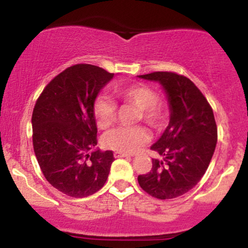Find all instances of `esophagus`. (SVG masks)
Wrapping results in <instances>:
<instances>
[{
	"mask_svg": "<svg viewBox=\"0 0 248 248\" xmlns=\"http://www.w3.org/2000/svg\"><path fill=\"white\" fill-rule=\"evenodd\" d=\"M115 157H132V155L129 154H124V153H114Z\"/></svg>",
	"mask_w": 248,
	"mask_h": 248,
	"instance_id": "34e87169",
	"label": "esophagus"
}]
</instances>
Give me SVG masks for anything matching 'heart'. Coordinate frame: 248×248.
I'll list each match as a JSON object with an SVG mask.
<instances>
[{"label":"heart","instance_id":"b5f03b06","mask_svg":"<svg viewBox=\"0 0 248 248\" xmlns=\"http://www.w3.org/2000/svg\"><path fill=\"white\" fill-rule=\"evenodd\" d=\"M114 94L124 104L139 108V120H143L148 126L155 130H161L167 126L169 108L166 102L158 99L157 91L154 87L143 82H136L127 86H115ZM93 114L98 127L105 129L114 122L115 104L106 95L96 96L93 102ZM149 140L150 134L144 127H119L105 134L102 144L118 153L132 154L138 152Z\"/></svg>","mask_w":248,"mask_h":248}]
</instances>
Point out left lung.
<instances>
[{"label":"left lung","instance_id":"left-lung-1","mask_svg":"<svg viewBox=\"0 0 248 248\" xmlns=\"http://www.w3.org/2000/svg\"><path fill=\"white\" fill-rule=\"evenodd\" d=\"M158 81L166 91L170 121L150 149L162 160L153 158V168L139 175L142 189L153 197L171 199L191 190L205 173L217 143V124L203 93L186 77L175 72L139 76Z\"/></svg>","mask_w":248,"mask_h":248}]
</instances>
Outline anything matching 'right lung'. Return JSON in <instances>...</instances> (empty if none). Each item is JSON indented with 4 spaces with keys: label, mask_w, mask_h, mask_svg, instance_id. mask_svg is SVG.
I'll return each instance as SVG.
<instances>
[{
    "label": "right lung",
    "mask_w": 248,
    "mask_h": 248,
    "mask_svg": "<svg viewBox=\"0 0 248 248\" xmlns=\"http://www.w3.org/2000/svg\"><path fill=\"white\" fill-rule=\"evenodd\" d=\"M114 73L95 65L67 67L45 86L32 112V144L46 181L75 198L93 195L106 183L113 152L94 150L93 102Z\"/></svg>",
    "instance_id": "obj_1"
}]
</instances>
